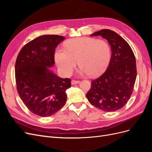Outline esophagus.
Instances as JSON below:
<instances>
[{
  "label": "esophagus",
  "instance_id": "esophagus-1",
  "mask_svg": "<svg viewBox=\"0 0 152 152\" xmlns=\"http://www.w3.org/2000/svg\"><path fill=\"white\" fill-rule=\"evenodd\" d=\"M79 82H80V81H79V80H72V82H71V83H72V85H74V84H78V83H79Z\"/></svg>",
  "mask_w": 152,
  "mask_h": 152
}]
</instances>
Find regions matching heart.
Wrapping results in <instances>:
<instances>
[{"instance_id":"obj_1","label":"heart","mask_w":152,"mask_h":152,"mask_svg":"<svg viewBox=\"0 0 152 152\" xmlns=\"http://www.w3.org/2000/svg\"><path fill=\"white\" fill-rule=\"evenodd\" d=\"M54 58L64 75H70L79 61L82 75L97 77L107 68L111 58V49L104 40L86 37H78L67 41L65 49H58Z\"/></svg>"}]
</instances>
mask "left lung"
I'll return each instance as SVG.
<instances>
[{"label":"left lung","mask_w":152,"mask_h":152,"mask_svg":"<svg viewBox=\"0 0 152 152\" xmlns=\"http://www.w3.org/2000/svg\"><path fill=\"white\" fill-rule=\"evenodd\" d=\"M98 35L108 40L112 56L107 70L91 82L86 97L95 107L115 112L124 107L132 94L137 75L136 59L130 45L116 32L103 29L91 35Z\"/></svg>","instance_id":"left-lung-1"}]
</instances>
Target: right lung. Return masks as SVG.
<instances>
[{
	"instance_id": "right-lung-1",
	"label": "right lung",
	"mask_w": 152,
	"mask_h": 152,
	"mask_svg": "<svg viewBox=\"0 0 152 152\" xmlns=\"http://www.w3.org/2000/svg\"><path fill=\"white\" fill-rule=\"evenodd\" d=\"M65 38L61 35L38 37L21 49L15 64L17 91L30 112L49 117L66 102L70 79H62L49 68L54 65L55 49Z\"/></svg>"
}]
</instances>
